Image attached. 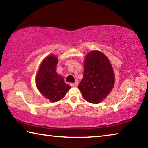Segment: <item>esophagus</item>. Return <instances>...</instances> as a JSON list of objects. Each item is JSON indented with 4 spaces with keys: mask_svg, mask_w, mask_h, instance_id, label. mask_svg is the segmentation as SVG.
<instances>
[{
    "mask_svg": "<svg viewBox=\"0 0 148 148\" xmlns=\"http://www.w3.org/2000/svg\"><path fill=\"white\" fill-rule=\"evenodd\" d=\"M70 85H71V87H77L78 86V83H77V82H76L75 83H71Z\"/></svg>",
    "mask_w": 148,
    "mask_h": 148,
    "instance_id": "obj_1",
    "label": "esophagus"
}]
</instances>
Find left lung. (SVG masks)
Returning <instances> with one entry per match:
<instances>
[{"instance_id": "left-lung-1", "label": "left lung", "mask_w": 148, "mask_h": 148, "mask_svg": "<svg viewBox=\"0 0 148 148\" xmlns=\"http://www.w3.org/2000/svg\"><path fill=\"white\" fill-rule=\"evenodd\" d=\"M114 83V71L107 57L99 51L87 53L83 79L78 86L84 99L90 103H99L111 92Z\"/></svg>"}]
</instances>
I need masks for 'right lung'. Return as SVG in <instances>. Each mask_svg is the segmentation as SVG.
Masks as SVG:
<instances>
[{
  "instance_id": "add662e5",
  "label": "right lung",
  "mask_w": 148,
  "mask_h": 148,
  "mask_svg": "<svg viewBox=\"0 0 148 148\" xmlns=\"http://www.w3.org/2000/svg\"><path fill=\"white\" fill-rule=\"evenodd\" d=\"M57 62L58 60L54 55L45 58L40 66L36 79L39 91L52 102L62 99L71 89L63 77L56 72Z\"/></svg>"
}]
</instances>
